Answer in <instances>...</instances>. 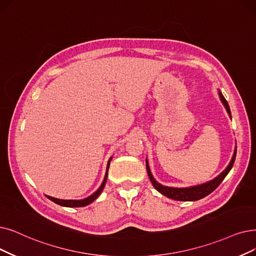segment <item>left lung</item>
<instances>
[{
	"mask_svg": "<svg viewBox=\"0 0 256 256\" xmlns=\"http://www.w3.org/2000/svg\"><path fill=\"white\" fill-rule=\"evenodd\" d=\"M218 96H220V98L222 100V105L224 106V108H226L229 116L231 118V111H230L229 105L227 103L226 98H224V96L222 94L220 90H218ZM235 156H236V146H235V148H234L233 156H232V158H231V160L229 162V165L227 166V168L224 169L222 173H220V174L216 178H214L213 180H211L209 182L200 184V185H196V186H191V187H185V188L168 187V186H164V185H162V184L158 182L156 180V178H153V176H152L151 170L149 168V164H148V160L147 158H146V168H147L148 176H149V178H150V180L152 182L153 187H154L160 193H162V196H167V198H169L171 200H174L194 202V200H200L202 198L209 196L211 192H213L214 190H216L220 184L224 180V178L227 176L229 171L232 169L234 160H235Z\"/></svg>",
	"mask_w": 256,
	"mask_h": 256,
	"instance_id": "1",
	"label": "left lung"
}]
</instances>
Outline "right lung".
Masks as SVG:
<instances>
[{
  "instance_id": "right-lung-1",
  "label": "right lung",
  "mask_w": 256,
  "mask_h": 256,
  "mask_svg": "<svg viewBox=\"0 0 256 256\" xmlns=\"http://www.w3.org/2000/svg\"><path fill=\"white\" fill-rule=\"evenodd\" d=\"M112 160V156L109 158L108 162H107V168H106V173H105V178L103 180V182H102V185L100 186V188L94 192L91 196H89L88 198H83V200H60V198H52V196H46L50 200H52L54 202L58 204V205L60 206H63V207H85L87 205H89V204H91L92 202H94L98 196L100 194L102 193V191H103L105 185H106V180H107V176H108V169H109V166H110V162Z\"/></svg>"
}]
</instances>
